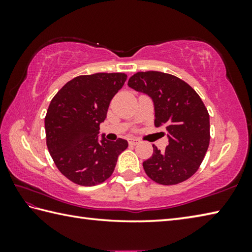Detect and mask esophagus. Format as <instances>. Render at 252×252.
<instances>
[{
    "mask_svg": "<svg viewBox=\"0 0 252 252\" xmlns=\"http://www.w3.org/2000/svg\"><path fill=\"white\" fill-rule=\"evenodd\" d=\"M138 143H139V140L136 138H130L129 139V144H131V146H136Z\"/></svg>",
    "mask_w": 252,
    "mask_h": 252,
    "instance_id": "1",
    "label": "esophagus"
}]
</instances>
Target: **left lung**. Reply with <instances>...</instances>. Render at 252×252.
Listing matches in <instances>:
<instances>
[{
    "label": "left lung",
    "instance_id": "1",
    "mask_svg": "<svg viewBox=\"0 0 252 252\" xmlns=\"http://www.w3.org/2000/svg\"><path fill=\"white\" fill-rule=\"evenodd\" d=\"M127 85L152 97L155 126L169 133L165 150L153 144L151 158L143 162L147 176L163 186L188 180L198 171L210 143V119L201 97L183 80L159 71L138 72Z\"/></svg>",
    "mask_w": 252,
    "mask_h": 252
}]
</instances>
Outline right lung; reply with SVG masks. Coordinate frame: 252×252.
Here are the masks:
<instances>
[{"label":"right lung","mask_w":252,"mask_h":252,"mask_svg":"<svg viewBox=\"0 0 252 252\" xmlns=\"http://www.w3.org/2000/svg\"><path fill=\"white\" fill-rule=\"evenodd\" d=\"M126 80V73L79 75L51 100L44 119L46 146L59 171L76 185L104 182L127 148L126 140L97 139L110 102Z\"/></svg>","instance_id":"obj_1"}]
</instances>
